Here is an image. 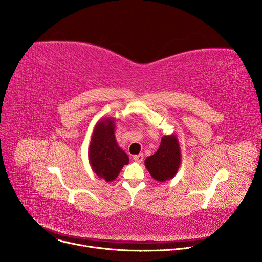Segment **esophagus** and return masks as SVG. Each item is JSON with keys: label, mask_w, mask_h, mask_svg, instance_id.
<instances>
[{"label": "esophagus", "mask_w": 262, "mask_h": 262, "mask_svg": "<svg viewBox=\"0 0 262 262\" xmlns=\"http://www.w3.org/2000/svg\"><path fill=\"white\" fill-rule=\"evenodd\" d=\"M143 159H144V157H143L142 154L137 155V156H134V161L137 162V163H142V162H143Z\"/></svg>", "instance_id": "34e87169"}]
</instances>
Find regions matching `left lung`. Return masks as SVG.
Listing matches in <instances>:
<instances>
[{
	"label": "left lung",
	"instance_id": "obj_1",
	"mask_svg": "<svg viewBox=\"0 0 262 262\" xmlns=\"http://www.w3.org/2000/svg\"><path fill=\"white\" fill-rule=\"evenodd\" d=\"M181 156L178 140L175 135L164 136L158 151L145 160V167L158 181L173 178L180 166Z\"/></svg>",
	"mask_w": 262,
	"mask_h": 262
}]
</instances>
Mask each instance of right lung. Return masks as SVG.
Wrapping results in <instances>:
<instances>
[{
	"label": "right lung",
	"mask_w": 262,
	"mask_h": 262,
	"mask_svg": "<svg viewBox=\"0 0 262 262\" xmlns=\"http://www.w3.org/2000/svg\"><path fill=\"white\" fill-rule=\"evenodd\" d=\"M115 121L103 118L94 127L90 147L89 163L97 176L110 182L116 179L128 157L118 146L115 139Z\"/></svg>",
	"instance_id": "add662e5"
}]
</instances>
